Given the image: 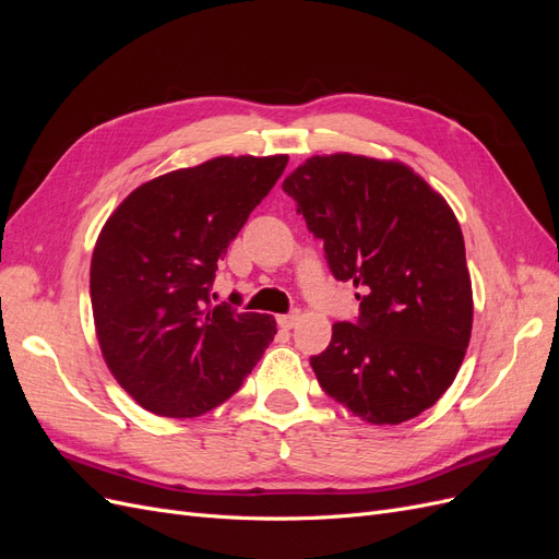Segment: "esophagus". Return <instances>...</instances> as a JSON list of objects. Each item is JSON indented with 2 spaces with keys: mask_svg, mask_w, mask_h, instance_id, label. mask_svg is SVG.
Returning a JSON list of instances; mask_svg holds the SVG:
<instances>
[{
  "mask_svg": "<svg viewBox=\"0 0 559 559\" xmlns=\"http://www.w3.org/2000/svg\"><path fill=\"white\" fill-rule=\"evenodd\" d=\"M296 321H298V312H292V314H280V317H277V324H280V329H284V331L294 329V326H296Z\"/></svg>",
  "mask_w": 559,
  "mask_h": 559,
  "instance_id": "34e87169",
  "label": "esophagus"
}]
</instances>
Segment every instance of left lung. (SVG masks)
Returning <instances> with one entry per match:
<instances>
[{
    "instance_id": "obj_1",
    "label": "left lung",
    "mask_w": 559,
    "mask_h": 559,
    "mask_svg": "<svg viewBox=\"0 0 559 559\" xmlns=\"http://www.w3.org/2000/svg\"><path fill=\"white\" fill-rule=\"evenodd\" d=\"M335 280L361 286L310 359L324 392L370 425H401L445 394L468 347L473 294L460 222L411 167L312 156L284 179Z\"/></svg>"
}]
</instances>
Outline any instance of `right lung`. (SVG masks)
Listing matches in <instances>:
<instances>
[{
    "label": "right lung",
    "instance_id": "right-lung-1",
    "mask_svg": "<svg viewBox=\"0 0 559 559\" xmlns=\"http://www.w3.org/2000/svg\"><path fill=\"white\" fill-rule=\"evenodd\" d=\"M289 156H222L134 189L99 233L91 302L103 357L142 408L198 417L242 386L275 319L214 306L228 245Z\"/></svg>",
    "mask_w": 559,
    "mask_h": 559
}]
</instances>
